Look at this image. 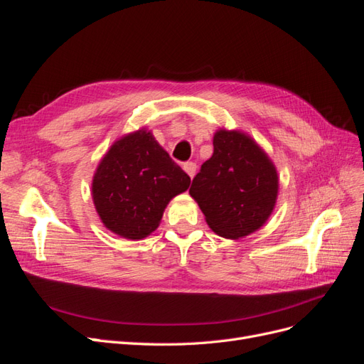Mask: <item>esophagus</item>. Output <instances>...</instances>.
Returning a JSON list of instances; mask_svg holds the SVG:
<instances>
[{"instance_id": "1", "label": "esophagus", "mask_w": 364, "mask_h": 364, "mask_svg": "<svg viewBox=\"0 0 364 364\" xmlns=\"http://www.w3.org/2000/svg\"><path fill=\"white\" fill-rule=\"evenodd\" d=\"M183 170H185V171H186V174H188L190 178L193 179L194 176H196L197 165H196V162H185V164H183Z\"/></svg>"}]
</instances>
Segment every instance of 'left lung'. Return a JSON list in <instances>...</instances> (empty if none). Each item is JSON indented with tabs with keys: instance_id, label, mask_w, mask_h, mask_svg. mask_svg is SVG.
I'll list each match as a JSON object with an SVG mask.
<instances>
[{
	"instance_id": "1",
	"label": "left lung",
	"mask_w": 364,
	"mask_h": 364,
	"mask_svg": "<svg viewBox=\"0 0 364 364\" xmlns=\"http://www.w3.org/2000/svg\"><path fill=\"white\" fill-rule=\"evenodd\" d=\"M213 144V156L196 174L190 194L217 235L243 238L273 213L278 173L267 153L243 132L220 129Z\"/></svg>"
}]
</instances>
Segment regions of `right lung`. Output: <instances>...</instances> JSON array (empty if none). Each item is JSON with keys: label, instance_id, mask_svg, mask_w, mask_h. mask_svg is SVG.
<instances>
[{"label": "right lung", "instance_id": "1", "mask_svg": "<svg viewBox=\"0 0 364 364\" xmlns=\"http://www.w3.org/2000/svg\"><path fill=\"white\" fill-rule=\"evenodd\" d=\"M190 183V176L151 132L139 129L115 141L98 164L92 200L109 230L127 240H142L159 226L168 202Z\"/></svg>", "mask_w": 364, "mask_h": 364}]
</instances>
